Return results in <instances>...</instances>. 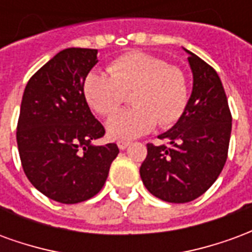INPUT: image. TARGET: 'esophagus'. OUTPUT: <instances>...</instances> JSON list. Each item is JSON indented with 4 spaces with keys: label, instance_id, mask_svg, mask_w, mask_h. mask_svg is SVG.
<instances>
[{
    "label": "esophagus",
    "instance_id": "1",
    "mask_svg": "<svg viewBox=\"0 0 252 252\" xmlns=\"http://www.w3.org/2000/svg\"><path fill=\"white\" fill-rule=\"evenodd\" d=\"M129 144H131V143L128 142V140H119V142H117V146H119L120 150H126Z\"/></svg>",
    "mask_w": 252,
    "mask_h": 252
}]
</instances>
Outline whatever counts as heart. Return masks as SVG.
I'll return each mask as SVG.
<instances>
[{"mask_svg": "<svg viewBox=\"0 0 252 252\" xmlns=\"http://www.w3.org/2000/svg\"><path fill=\"white\" fill-rule=\"evenodd\" d=\"M132 90V108L122 110L106 121L112 139L129 140L153 131L159 123L170 126L180 120L189 101V82L178 67L142 51L128 52L110 63L109 72L90 71L83 94L97 113L108 116Z\"/></svg>", "mask_w": 252, "mask_h": 252, "instance_id": "b5f03b06", "label": "heart"}]
</instances>
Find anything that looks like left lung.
Here are the masks:
<instances>
[{
    "label": "left lung",
    "mask_w": 252,
    "mask_h": 252,
    "mask_svg": "<svg viewBox=\"0 0 252 252\" xmlns=\"http://www.w3.org/2000/svg\"><path fill=\"white\" fill-rule=\"evenodd\" d=\"M189 55L193 89L173 128L159 135L167 144H147L140 166L144 186L166 202H189L209 189L225 164L232 117L217 72L195 54Z\"/></svg>",
    "instance_id": "obj_1"
}]
</instances>
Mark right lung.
I'll return each mask as SVG.
<instances>
[{"instance_id": "right-lung-1", "label": "right lung", "mask_w": 252, "mask_h": 252, "mask_svg": "<svg viewBox=\"0 0 252 252\" xmlns=\"http://www.w3.org/2000/svg\"><path fill=\"white\" fill-rule=\"evenodd\" d=\"M97 62V50L66 48L31 78L23 94L17 124L23 169L40 193L62 204L97 194L119 154L115 143L94 144L105 129L90 112L83 81Z\"/></svg>"}]
</instances>
